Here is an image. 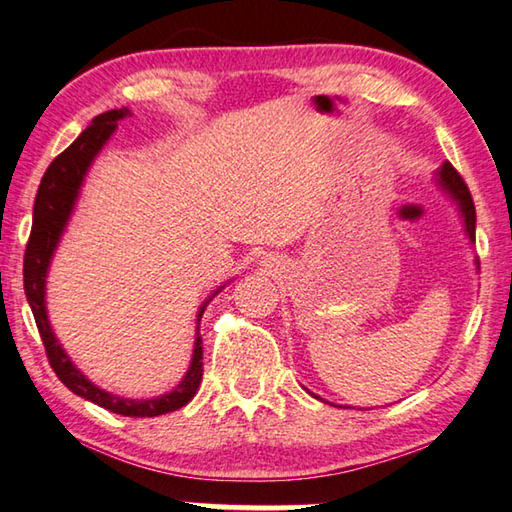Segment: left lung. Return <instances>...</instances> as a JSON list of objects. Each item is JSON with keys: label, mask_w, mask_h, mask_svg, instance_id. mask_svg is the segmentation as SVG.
<instances>
[{"label": "left lung", "mask_w": 512, "mask_h": 512, "mask_svg": "<svg viewBox=\"0 0 512 512\" xmlns=\"http://www.w3.org/2000/svg\"><path fill=\"white\" fill-rule=\"evenodd\" d=\"M439 182L441 187L448 191V194L457 200V205L461 209V216H464L468 238L475 240V223H477V214H475V202H472L470 189L464 182V178L459 176V171L450 165V162H443V167L439 171ZM479 263V258H477Z\"/></svg>", "instance_id": "8db88e82"}]
</instances>
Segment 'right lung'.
<instances>
[{"label": "right lung", "instance_id": "1", "mask_svg": "<svg viewBox=\"0 0 512 512\" xmlns=\"http://www.w3.org/2000/svg\"><path fill=\"white\" fill-rule=\"evenodd\" d=\"M124 115H129L127 109H111L86 127L80 138H77L69 149H64L60 156H57L51 165H48L44 178L40 182V189H37L35 196V207H33V227L31 236H28L26 252H24V292L28 298V305H31L37 332L42 336L44 350L48 356V363H51L53 372L57 374L66 388H69L77 397L95 403L109 412L122 414V417H158V414H167L178 410L194 399L198 392V385L202 381V339L196 336V347H194V359H191L189 370L185 379L180 381L176 390L169 394H162L158 399H147V401H133V399H122L100 390L98 385H93L86 376L75 368L69 356L64 354L62 345L57 343L55 334L51 332V325H48L46 316V305H44V285H46V272L48 263H51L53 252L57 243H60V236L69 223V216L75 205L77 191L84 180V173L89 169L93 158L98 156V151L104 147V142L111 138V133L118 127V120ZM209 303V301H207ZM207 305L200 307L198 321L202 318Z\"/></svg>", "mask_w": 512, "mask_h": 512}]
</instances>
